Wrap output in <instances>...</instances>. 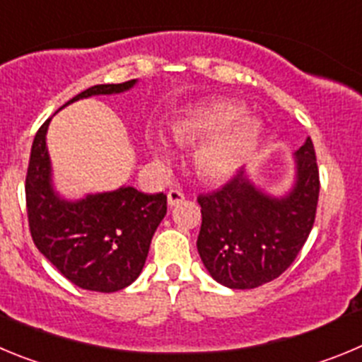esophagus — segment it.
Masks as SVG:
<instances>
[{
  "label": "esophagus",
  "mask_w": 362,
  "mask_h": 362,
  "mask_svg": "<svg viewBox=\"0 0 362 362\" xmlns=\"http://www.w3.org/2000/svg\"><path fill=\"white\" fill-rule=\"evenodd\" d=\"M185 197L182 191H178V189H169L168 191V204L173 207V205H178L180 202H184Z\"/></svg>",
  "instance_id": "esophagus-1"
}]
</instances>
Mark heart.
Returning <instances> with one entry per match:
<instances>
[{
  "instance_id": "b5f03b06",
  "label": "heart",
  "mask_w": 362,
  "mask_h": 362,
  "mask_svg": "<svg viewBox=\"0 0 362 362\" xmlns=\"http://www.w3.org/2000/svg\"><path fill=\"white\" fill-rule=\"evenodd\" d=\"M245 110L229 100L204 104L189 110L171 128V136L178 144H198L194 169L198 177L209 182H221L240 171L252 157L262 135L258 120L242 119ZM149 146L160 162L173 157L171 144L162 133H149Z\"/></svg>"
}]
</instances>
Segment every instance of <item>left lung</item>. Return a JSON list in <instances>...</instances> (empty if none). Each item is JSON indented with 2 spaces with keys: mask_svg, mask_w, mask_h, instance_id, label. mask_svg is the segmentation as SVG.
Instances as JSON below:
<instances>
[{
  "mask_svg": "<svg viewBox=\"0 0 362 362\" xmlns=\"http://www.w3.org/2000/svg\"><path fill=\"white\" fill-rule=\"evenodd\" d=\"M319 198V171L310 136L294 153V180L283 194L267 193L247 169L221 189L200 194L197 247L220 285L245 291L272 281L294 262L310 234Z\"/></svg>",
  "mask_w": 362,
  "mask_h": 362,
  "instance_id": "left-lung-1",
  "label": "left lung"
}]
</instances>
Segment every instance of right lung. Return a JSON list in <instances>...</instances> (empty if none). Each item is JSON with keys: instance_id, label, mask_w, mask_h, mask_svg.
Here are the masks:
<instances>
[{"instance_id": "1", "label": "right lung", "mask_w": 362, "mask_h": 362, "mask_svg": "<svg viewBox=\"0 0 362 362\" xmlns=\"http://www.w3.org/2000/svg\"><path fill=\"white\" fill-rule=\"evenodd\" d=\"M135 84L136 79L97 84L64 106L93 95H117ZM50 120L35 133L25 184L32 240L39 252L74 285L93 292L122 291L144 269L153 234L168 213V197L122 185L76 200L64 198L54 185L48 155Z\"/></svg>"}]
</instances>
